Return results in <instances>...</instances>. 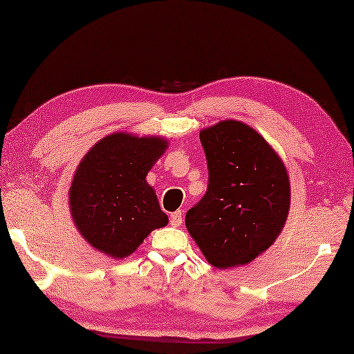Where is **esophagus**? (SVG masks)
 I'll use <instances>...</instances> for the list:
<instances>
[{
  "label": "esophagus",
  "mask_w": 354,
  "mask_h": 354,
  "mask_svg": "<svg viewBox=\"0 0 354 354\" xmlns=\"http://www.w3.org/2000/svg\"><path fill=\"white\" fill-rule=\"evenodd\" d=\"M182 223H183L182 212H174L169 216V224L172 225V227H178V225H182Z\"/></svg>",
  "instance_id": "34e87169"
}]
</instances>
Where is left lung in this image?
<instances>
[{
    "instance_id": "1",
    "label": "left lung",
    "mask_w": 354,
    "mask_h": 354,
    "mask_svg": "<svg viewBox=\"0 0 354 354\" xmlns=\"http://www.w3.org/2000/svg\"><path fill=\"white\" fill-rule=\"evenodd\" d=\"M208 185L185 224L216 268L246 265L273 245L290 208L287 169L270 144L239 120L201 131Z\"/></svg>"
}]
</instances>
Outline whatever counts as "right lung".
Returning <instances> with one entry per match:
<instances>
[{"instance_id": "right-lung-1", "label": "right lung", "mask_w": 354, "mask_h": 354, "mask_svg": "<svg viewBox=\"0 0 354 354\" xmlns=\"http://www.w3.org/2000/svg\"><path fill=\"white\" fill-rule=\"evenodd\" d=\"M167 147L161 138L114 133L92 147L75 172L71 212L97 251L124 259L167 224L147 172Z\"/></svg>"}]
</instances>
